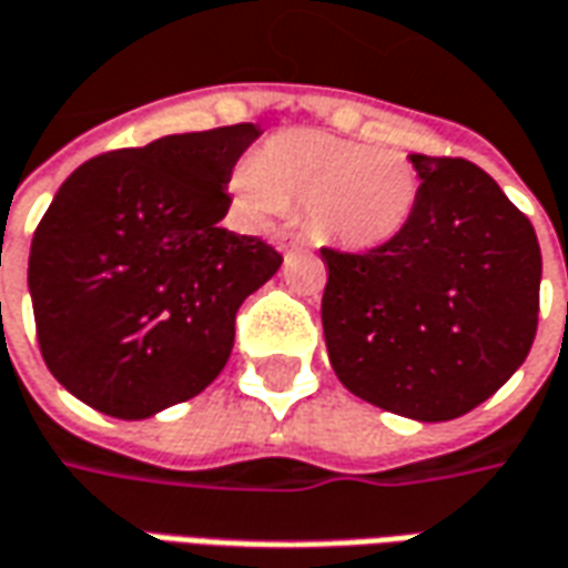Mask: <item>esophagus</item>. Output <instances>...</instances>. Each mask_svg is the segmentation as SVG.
<instances>
[{
  "label": "esophagus",
  "instance_id": "1",
  "mask_svg": "<svg viewBox=\"0 0 568 568\" xmlns=\"http://www.w3.org/2000/svg\"><path fill=\"white\" fill-rule=\"evenodd\" d=\"M276 243H280V248H283V252H288V248L304 245V236H297V233H280V236H276Z\"/></svg>",
  "mask_w": 568,
  "mask_h": 568
}]
</instances>
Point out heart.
Listing matches in <instances>:
<instances>
[{"label":"heart","mask_w":568,"mask_h":568,"mask_svg":"<svg viewBox=\"0 0 568 568\" xmlns=\"http://www.w3.org/2000/svg\"><path fill=\"white\" fill-rule=\"evenodd\" d=\"M418 187L406 153L311 129L276 134L233 174L248 209L271 215L280 205H307L316 236L347 248L390 243L415 212Z\"/></svg>","instance_id":"b5f03b06"}]
</instances>
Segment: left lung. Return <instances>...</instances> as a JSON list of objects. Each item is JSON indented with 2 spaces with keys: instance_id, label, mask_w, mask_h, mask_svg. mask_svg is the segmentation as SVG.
Wrapping results in <instances>:
<instances>
[{
  "instance_id": "left-lung-1",
  "label": "left lung",
  "mask_w": 568,
  "mask_h": 568,
  "mask_svg": "<svg viewBox=\"0 0 568 568\" xmlns=\"http://www.w3.org/2000/svg\"><path fill=\"white\" fill-rule=\"evenodd\" d=\"M408 160L422 187L406 227L363 255L323 248L325 347L359 399L412 422H452L529 356L541 248L479 165Z\"/></svg>"
}]
</instances>
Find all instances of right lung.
<instances>
[{
  "mask_svg": "<svg viewBox=\"0 0 568 568\" xmlns=\"http://www.w3.org/2000/svg\"><path fill=\"white\" fill-rule=\"evenodd\" d=\"M255 122L165 134L79 165L30 245L27 285L51 375L85 406L141 422L227 366L245 297L283 255L221 227Z\"/></svg>",
  "mask_w": 568,
  "mask_h": 568,
  "instance_id": "right-lung-1",
  "label": "right lung"
}]
</instances>
